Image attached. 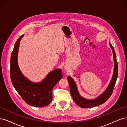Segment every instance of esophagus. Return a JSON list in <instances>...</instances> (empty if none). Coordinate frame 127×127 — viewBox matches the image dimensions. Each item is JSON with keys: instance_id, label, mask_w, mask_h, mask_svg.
Here are the masks:
<instances>
[{"instance_id": "obj_1", "label": "esophagus", "mask_w": 127, "mask_h": 127, "mask_svg": "<svg viewBox=\"0 0 127 127\" xmlns=\"http://www.w3.org/2000/svg\"><path fill=\"white\" fill-rule=\"evenodd\" d=\"M65 70H66V68H65Z\"/></svg>"}]
</instances>
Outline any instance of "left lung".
Returning a JSON list of instances; mask_svg holds the SVG:
<instances>
[{"instance_id":"1","label":"left lung","mask_w":127,"mask_h":127,"mask_svg":"<svg viewBox=\"0 0 127 127\" xmlns=\"http://www.w3.org/2000/svg\"><path fill=\"white\" fill-rule=\"evenodd\" d=\"M109 44L111 47V48L112 50L113 54V74L112 76V79H111L109 86H107L105 91L102 94L99 95V96L94 99H87L83 97L78 93L77 87L76 84L74 82V80L70 76H68L67 77V79L69 82V85L70 92L71 96L76 104L80 107H83V108H90V107H93L101 105L102 104L105 102L109 98L111 95H112L113 88L114 87L118 77V67L116 52H115L114 48L112 44L110 43H109Z\"/></svg>"}]
</instances>
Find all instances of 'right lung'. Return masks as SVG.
<instances>
[{"instance_id":"add662e5","label":"right lung","mask_w":127,"mask_h":127,"mask_svg":"<svg viewBox=\"0 0 127 127\" xmlns=\"http://www.w3.org/2000/svg\"><path fill=\"white\" fill-rule=\"evenodd\" d=\"M23 36L21 35L16 42L11 55V81L15 89L27 104L35 107H44L52 101V89L62 78V71L60 69L53 70L40 83H33L26 78L20 69L17 61L20 42Z\"/></svg>"}]
</instances>
